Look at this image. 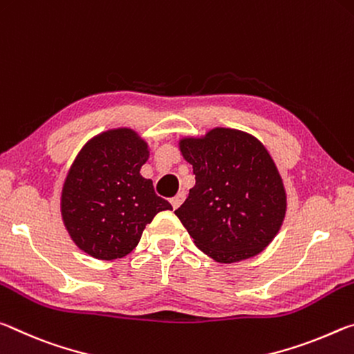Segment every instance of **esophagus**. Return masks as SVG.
<instances>
[{
    "mask_svg": "<svg viewBox=\"0 0 354 354\" xmlns=\"http://www.w3.org/2000/svg\"><path fill=\"white\" fill-rule=\"evenodd\" d=\"M185 198H187V194H185L183 191H180V193H178V194L176 196V198H172V199H171V204H172V207H174V208H178V207H180V205H182V202L185 201Z\"/></svg>",
    "mask_w": 354,
    "mask_h": 354,
    "instance_id": "obj_1",
    "label": "esophagus"
}]
</instances>
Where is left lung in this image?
Returning <instances> with one entry per match:
<instances>
[{
    "instance_id": "obj_1",
    "label": "left lung",
    "mask_w": 354,
    "mask_h": 354,
    "mask_svg": "<svg viewBox=\"0 0 354 354\" xmlns=\"http://www.w3.org/2000/svg\"><path fill=\"white\" fill-rule=\"evenodd\" d=\"M180 150L196 176L176 210L196 246L221 263L240 262L270 245L286 216V191L270 153L256 138L215 129L187 138Z\"/></svg>"
}]
</instances>
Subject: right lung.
Listing matches in <instances>:
<instances>
[{
  "mask_svg": "<svg viewBox=\"0 0 354 354\" xmlns=\"http://www.w3.org/2000/svg\"><path fill=\"white\" fill-rule=\"evenodd\" d=\"M147 144L129 129L91 139L72 165L61 210L72 240L89 256L120 259L131 252L158 212L172 210L139 169Z\"/></svg>",
  "mask_w": 354,
  "mask_h": 354,
  "instance_id": "right-lung-1",
  "label": "right lung"
}]
</instances>
